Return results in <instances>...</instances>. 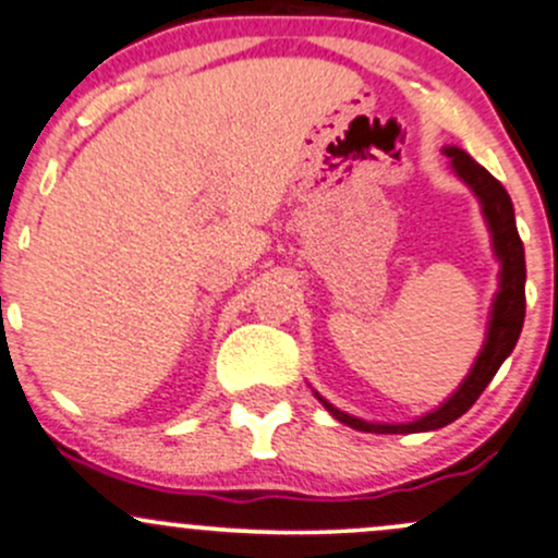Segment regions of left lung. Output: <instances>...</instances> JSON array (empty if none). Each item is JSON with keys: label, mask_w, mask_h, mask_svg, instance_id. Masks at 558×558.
Segmentation results:
<instances>
[{"label": "left lung", "mask_w": 558, "mask_h": 558, "mask_svg": "<svg viewBox=\"0 0 558 558\" xmlns=\"http://www.w3.org/2000/svg\"><path fill=\"white\" fill-rule=\"evenodd\" d=\"M445 154L452 161V170L463 181L473 194L482 202L484 220H487L489 233H493V247L497 260H500V290H497L493 303V316H489L487 340H484L482 351H478L476 362H473L469 377L460 383L458 391L449 397L445 404L436 407L428 415L417 417L412 423H367L362 417H353L349 412H340L338 407L329 404L316 393V399L327 407L329 415L335 421L351 425L356 430H367V434H421V430H436L445 428L460 415L471 410L473 401L482 397L484 388L489 386L500 364L506 362L508 353L517 345L521 325H524V281H526V266H524V244H521L517 231V218H513V205L508 191L502 189L500 181H495L482 165H476L469 154L460 148L447 146Z\"/></svg>", "instance_id": "8db88e82"}]
</instances>
